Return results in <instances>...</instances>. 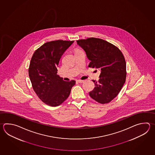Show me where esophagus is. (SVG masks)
<instances>
[{
  "instance_id": "1",
  "label": "esophagus",
  "mask_w": 155,
  "mask_h": 155,
  "mask_svg": "<svg viewBox=\"0 0 155 155\" xmlns=\"http://www.w3.org/2000/svg\"><path fill=\"white\" fill-rule=\"evenodd\" d=\"M77 82L78 83H82L84 82V81L79 79V80H77Z\"/></svg>"
}]
</instances>
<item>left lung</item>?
I'll list each match as a JSON object with an SVG mask.
<instances>
[{
  "mask_svg": "<svg viewBox=\"0 0 155 155\" xmlns=\"http://www.w3.org/2000/svg\"><path fill=\"white\" fill-rule=\"evenodd\" d=\"M91 61L89 67L101 70L98 82L89 95L101 104L108 103L117 97L125 82L126 62L121 51L105 40L88 38L77 41Z\"/></svg>",
  "mask_w": 155,
  "mask_h": 155,
  "instance_id": "left-lung-1",
  "label": "left lung"
}]
</instances>
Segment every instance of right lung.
Masks as SVG:
<instances>
[{
    "mask_svg": "<svg viewBox=\"0 0 155 155\" xmlns=\"http://www.w3.org/2000/svg\"><path fill=\"white\" fill-rule=\"evenodd\" d=\"M74 41L56 40L45 43L33 54L28 76L36 94L46 104L57 107L69 97L76 81H64L57 74L61 57Z\"/></svg>",
    "mask_w": 155,
    "mask_h": 155,
    "instance_id": "obj_1",
    "label": "right lung"
}]
</instances>
